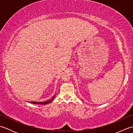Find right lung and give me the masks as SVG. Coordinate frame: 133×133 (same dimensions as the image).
<instances>
[{"mask_svg":"<svg viewBox=\"0 0 133 133\" xmlns=\"http://www.w3.org/2000/svg\"><path fill=\"white\" fill-rule=\"evenodd\" d=\"M55 97V96H53V97L51 99H50L49 101H45V102H31L32 103H34V104H48L50 102H51L53 101L54 99V98Z\"/></svg>","mask_w":133,"mask_h":133,"instance_id":"right-lung-1","label":"right lung"}]
</instances>
